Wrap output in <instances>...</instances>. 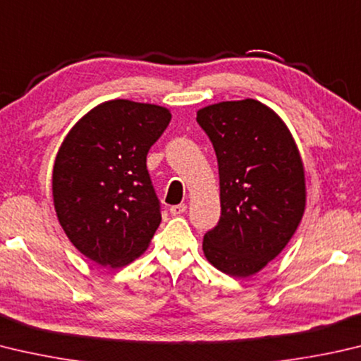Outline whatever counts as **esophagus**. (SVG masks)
<instances>
[{"instance_id": "34e87169", "label": "esophagus", "mask_w": 361, "mask_h": 361, "mask_svg": "<svg viewBox=\"0 0 361 361\" xmlns=\"http://www.w3.org/2000/svg\"><path fill=\"white\" fill-rule=\"evenodd\" d=\"M186 208H188V207L185 205V203H180V205L170 207V213H172L173 216H178V214H181V213H185Z\"/></svg>"}]
</instances>
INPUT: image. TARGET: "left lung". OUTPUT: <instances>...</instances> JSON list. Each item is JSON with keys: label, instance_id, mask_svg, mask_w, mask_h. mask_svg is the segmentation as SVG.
<instances>
[{"label": "left lung", "instance_id": "obj_1", "mask_svg": "<svg viewBox=\"0 0 361 361\" xmlns=\"http://www.w3.org/2000/svg\"><path fill=\"white\" fill-rule=\"evenodd\" d=\"M197 123L218 158L221 199L203 254L228 276H252L278 257L303 218L300 149L283 118L251 97L199 109Z\"/></svg>", "mask_w": 361, "mask_h": 361}]
</instances>
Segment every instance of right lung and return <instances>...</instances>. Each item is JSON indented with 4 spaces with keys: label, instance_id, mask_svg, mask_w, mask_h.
<instances>
[{
    "label": "right lung",
    "instance_id": "add662e5",
    "mask_svg": "<svg viewBox=\"0 0 361 361\" xmlns=\"http://www.w3.org/2000/svg\"><path fill=\"white\" fill-rule=\"evenodd\" d=\"M172 120L156 104L112 99L85 114L58 148L56 218L85 257L121 268L147 251L161 224L147 154Z\"/></svg>",
    "mask_w": 361,
    "mask_h": 361
}]
</instances>
